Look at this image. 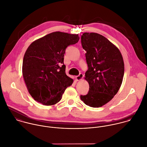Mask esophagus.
<instances>
[{
	"label": "esophagus",
	"mask_w": 147,
	"mask_h": 147,
	"mask_svg": "<svg viewBox=\"0 0 147 147\" xmlns=\"http://www.w3.org/2000/svg\"><path fill=\"white\" fill-rule=\"evenodd\" d=\"M83 76H84L83 74L80 73L79 75H78V76H76V80L77 81H79V80H82V79H83Z\"/></svg>",
	"instance_id": "1"
}]
</instances>
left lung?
I'll return each instance as SVG.
<instances>
[{"label":"left lung","instance_id":"obj_1","mask_svg":"<svg viewBox=\"0 0 147 147\" xmlns=\"http://www.w3.org/2000/svg\"><path fill=\"white\" fill-rule=\"evenodd\" d=\"M81 42L86 52L88 68L85 79L89 90L80 98L90 107H101L114 97L121 86L125 71L123 57L119 49L100 34L84 33Z\"/></svg>","mask_w":147,"mask_h":147}]
</instances>
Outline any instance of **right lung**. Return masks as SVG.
<instances>
[{"instance_id": "obj_1", "label": "right lung", "mask_w": 147, "mask_h": 147, "mask_svg": "<svg viewBox=\"0 0 147 147\" xmlns=\"http://www.w3.org/2000/svg\"><path fill=\"white\" fill-rule=\"evenodd\" d=\"M78 34L55 32L32 42L23 58L22 75L34 100L50 106L61 101L74 80L65 74L64 54L67 46L76 43Z\"/></svg>"}]
</instances>
